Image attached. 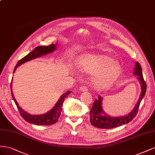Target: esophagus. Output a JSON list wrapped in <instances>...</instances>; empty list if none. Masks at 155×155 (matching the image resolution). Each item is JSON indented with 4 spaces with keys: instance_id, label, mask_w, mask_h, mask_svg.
Instances as JSON below:
<instances>
[{
    "instance_id": "34e87169",
    "label": "esophagus",
    "mask_w": 155,
    "mask_h": 155,
    "mask_svg": "<svg viewBox=\"0 0 155 155\" xmlns=\"http://www.w3.org/2000/svg\"><path fill=\"white\" fill-rule=\"evenodd\" d=\"M80 90L82 91H87V87L85 86H82L80 87Z\"/></svg>"
}]
</instances>
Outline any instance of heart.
<instances>
[{"label": "heart", "mask_w": 155, "mask_h": 155, "mask_svg": "<svg viewBox=\"0 0 155 155\" xmlns=\"http://www.w3.org/2000/svg\"><path fill=\"white\" fill-rule=\"evenodd\" d=\"M78 68L90 74H96L93 78L94 86L98 90L107 89L116 81L121 72L119 65L114 59L102 54H86L77 62Z\"/></svg>", "instance_id": "1"}]
</instances>
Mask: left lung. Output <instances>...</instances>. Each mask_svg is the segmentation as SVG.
Returning a JSON list of instances; mask_svg holds the SVG:
<instances>
[{
	"label": "left lung",
	"instance_id": "left-lung-1",
	"mask_svg": "<svg viewBox=\"0 0 155 155\" xmlns=\"http://www.w3.org/2000/svg\"><path fill=\"white\" fill-rule=\"evenodd\" d=\"M134 74L138 76L137 78L138 79L141 84V92L138 102L136 104L133 110L129 114L124 116H110L104 112L102 107L103 97L99 96L98 99L94 101V104H93V107L90 112V123L93 126L99 128V129H113L115 127L125 125L134 118V117L136 116L137 112H138L141 101L143 98L147 89L146 84H145L143 77L142 69H141V65L138 62H136L135 64Z\"/></svg>",
	"mask_w": 155,
	"mask_h": 155
}]
</instances>
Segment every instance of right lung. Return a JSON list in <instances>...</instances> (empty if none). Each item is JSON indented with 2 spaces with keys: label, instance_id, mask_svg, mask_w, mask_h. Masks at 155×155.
<instances>
[{
  "label": "right lung",
  "instance_id": "right-lung-1",
  "mask_svg": "<svg viewBox=\"0 0 155 155\" xmlns=\"http://www.w3.org/2000/svg\"><path fill=\"white\" fill-rule=\"evenodd\" d=\"M57 45H57V43H56V44H52V45H48V46H39L36 47L32 52H30L29 54L25 56L24 58L21 59L18 62H17L16 66L14 68V73H15L17 67H19V66L21 65V64H25V62H26V61H28L30 60L39 58V57H41L42 56L49 54V53H51L53 51H54L56 49ZM10 86H11L12 98L14 99L17 107L19 110V112L21 114V116L23 117V118L25 121L36 125H51L54 124V123H56L57 121H58V118L61 112V110H62V107H63L62 104L64 103V99L71 94V91H69L61 95L60 97V99H58V102H57L56 104L54 105V107L48 112L43 114H41V115H31L25 112L24 110L22 109L19 106V104L17 103V101L15 100L14 94H13V92H12V80L11 82Z\"/></svg>",
  "mask_w": 155,
  "mask_h": 155
}]
</instances>
